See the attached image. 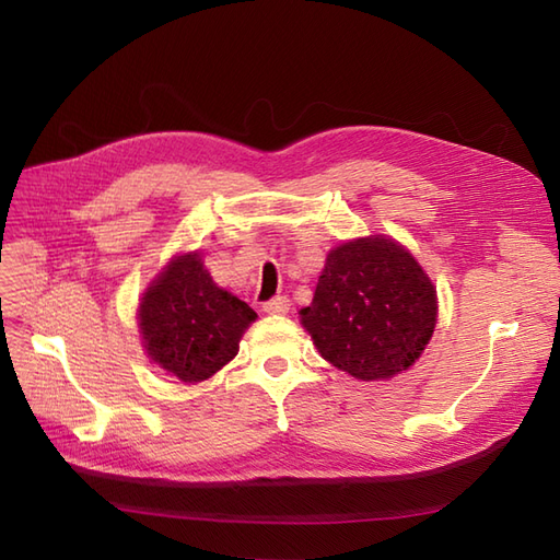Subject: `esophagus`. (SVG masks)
I'll list each match as a JSON object with an SVG mask.
<instances>
[{"label": "esophagus", "mask_w": 560, "mask_h": 560, "mask_svg": "<svg viewBox=\"0 0 560 560\" xmlns=\"http://www.w3.org/2000/svg\"><path fill=\"white\" fill-rule=\"evenodd\" d=\"M290 311H292V303L287 296H276V299H270V301L264 303V313H268V315H284Z\"/></svg>", "instance_id": "34e87169"}]
</instances>
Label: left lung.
<instances>
[{
  "label": "left lung",
  "mask_w": 560,
  "mask_h": 560,
  "mask_svg": "<svg viewBox=\"0 0 560 560\" xmlns=\"http://www.w3.org/2000/svg\"><path fill=\"white\" fill-rule=\"evenodd\" d=\"M436 311V287L413 254L366 235L327 254L313 303L299 315L329 364L358 381H387L416 364Z\"/></svg>",
  "instance_id": "1"
}]
</instances>
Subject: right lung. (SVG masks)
I'll return each mask as SVG.
<instances>
[{
  "mask_svg": "<svg viewBox=\"0 0 560 560\" xmlns=\"http://www.w3.org/2000/svg\"><path fill=\"white\" fill-rule=\"evenodd\" d=\"M254 319L245 301L212 280L198 249L167 261L138 308L147 358L189 385L208 381L238 354Z\"/></svg>",
  "mask_w": 560,
  "mask_h": 560,
  "instance_id": "right-lung-1",
  "label": "right lung"
}]
</instances>
